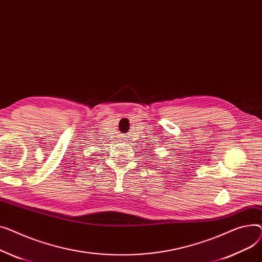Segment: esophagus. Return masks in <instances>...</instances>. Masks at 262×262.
Segmentation results:
<instances>
[{"label":"esophagus","mask_w":262,"mask_h":262,"mask_svg":"<svg viewBox=\"0 0 262 262\" xmlns=\"http://www.w3.org/2000/svg\"><path fill=\"white\" fill-rule=\"evenodd\" d=\"M121 141H124V142H127V141H129V138H127L126 136H124V140H121Z\"/></svg>","instance_id":"obj_1"}]
</instances>
